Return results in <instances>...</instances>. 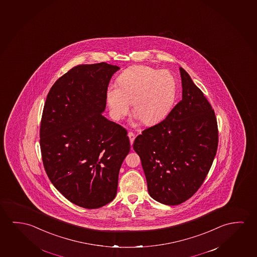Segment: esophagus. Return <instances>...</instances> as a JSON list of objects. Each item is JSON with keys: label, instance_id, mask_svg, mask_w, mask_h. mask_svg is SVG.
<instances>
[{"label": "esophagus", "instance_id": "obj_1", "mask_svg": "<svg viewBox=\"0 0 257 257\" xmlns=\"http://www.w3.org/2000/svg\"><path fill=\"white\" fill-rule=\"evenodd\" d=\"M128 137L130 139L131 145H132V144L134 143V142H135V135L133 133V132H129V134H128Z\"/></svg>", "mask_w": 257, "mask_h": 257}]
</instances>
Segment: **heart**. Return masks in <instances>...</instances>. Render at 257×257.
I'll return each mask as SVG.
<instances>
[{
    "label": "heart",
    "instance_id": "1",
    "mask_svg": "<svg viewBox=\"0 0 257 257\" xmlns=\"http://www.w3.org/2000/svg\"><path fill=\"white\" fill-rule=\"evenodd\" d=\"M117 86H109L107 91V105L115 120L126 115L133 104V113L142 122L154 124L168 114L175 96L172 75L143 65L122 72Z\"/></svg>",
    "mask_w": 257,
    "mask_h": 257
}]
</instances>
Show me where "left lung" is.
I'll return each instance as SVG.
<instances>
[{
	"label": "left lung",
	"instance_id": "obj_1",
	"mask_svg": "<svg viewBox=\"0 0 257 257\" xmlns=\"http://www.w3.org/2000/svg\"><path fill=\"white\" fill-rule=\"evenodd\" d=\"M180 73L182 100L166 119L145 129L134 143L150 197L168 205H180L198 191L218 147L214 110L182 67Z\"/></svg>",
	"mask_w": 257,
	"mask_h": 257
}]
</instances>
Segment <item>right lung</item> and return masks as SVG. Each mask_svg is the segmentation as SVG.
I'll use <instances>...</instances> for the list:
<instances>
[{
  "instance_id": "add662e5",
  "label": "right lung",
  "mask_w": 257,
  "mask_h": 257,
  "mask_svg": "<svg viewBox=\"0 0 257 257\" xmlns=\"http://www.w3.org/2000/svg\"><path fill=\"white\" fill-rule=\"evenodd\" d=\"M117 66L78 65L52 85L44 104L40 147L56 189L75 205L99 208L114 199L127 131L103 116L108 83Z\"/></svg>"
}]
</instances>
